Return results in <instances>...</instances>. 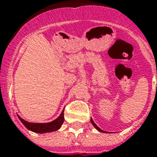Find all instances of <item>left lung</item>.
<instances>
[{
  "instance_id": "obj_1",
  "label": "left lung",
  "mask_w": 157,
  "mask_h": 157,
  "mask_svg": "<svg viewBox=\"0 0 157 157\" xmlns=\"http://www.w3.org/2000/svg\"><path fill=\"white\" fill-rule=\"evenodd\" d=\"M91 123H92V124L93 125V126H94V127H95L96 129H98V130L99 132H102V133H108V132L104 131V130H102V129H101V128H99L98 126V125L96 124L95 123H94V122H93V120H92V119H91Z\"/></svg>"
}]
</instances>
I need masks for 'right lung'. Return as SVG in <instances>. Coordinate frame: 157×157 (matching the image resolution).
Returning <instances> with one entry per match:
<instances>
[{
	"mask_svg": "<svg viewBox=\"0 0 157 157\" xmlns=\"http://www.w3.org/2000/svg\"><path fill=\"white\" fill-rule=\"evenodd\" d=\"M18 118L21 120L22 124H24L26 128L35 133H39V134H43V133H48V132H53L58 130L59 128L61 127L62 124L64 122V110L62 111L60 115L59 116L58 118L55 119L54 121L48 122V123H30L24 120L19 115Z\"/></svg>",
	"mask_w": 157,
	"mask_h": 157,
	"instance_id": "right-lung-1",
	"label": "right lung"
}]
</instances>
